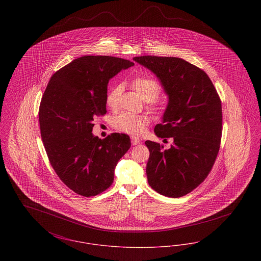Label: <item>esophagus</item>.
I'll return each mask as SVG.
<instances>
[{
  "label": "esophagus",
  "mask_w": 261,
  "mask_h": 261,
  "mask_svg": "<svg viewBox=\"0 0 261 261\" xmlns=\"http://www.w3.org/2000/svg\"><path fill=\"white\" fill-rule=\"evenodd\" d=\"M131 143L133 146H136L138 144H140V140L136 137H131Z\"/></svg>",
  "instance_id": "obj_1"
}]
</instances>
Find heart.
Returning a JSON list of instances; mask_svg holds the SVG:
<instances>
[{"instance_id":"obj_1","label":"heart","mask_w":261,"mask_h":261,"mask_svg":"<svg viewBox=\"0 0 261 261\" xmlns=\"http://www.w3.org/2000/svg\"><path fill=\"white\" fill-rule=\"evenodd\" d=\"M133 87L138 95L146 100L151 101L156 99L161 94L160 84L149 77H138L133 81ZM122 92L121 85H116L110 90L107 95L106 103L110 109H116L119 102V96ZM149 123V117L147 115H136L129 112H123L113 118V127L125 134L131 136H141Z\"/></svg>"}]
</instances>
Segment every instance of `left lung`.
I'll return each instance as SVG.
<instances>
[{
	"mask_svg": "<svg viewBox=\"0 0 261 261\" xmlns=\"http://www.w3.org/2000/svg\"><path fill=\"white\" fill-rule=\"evenodd\" d=\"M155 75L168 97L159 138H172L170 149L146 141L149 186L169 198L183 197L206 178L219 151L221 100L210 77L180 58L143 56L133 59ZM166 140V139H165Z\"/></svg>",
	"mask_w": 261,
	"mask_h": 261,
	"instance_id": "1",
	"label": "left lung"
}]
</instances>
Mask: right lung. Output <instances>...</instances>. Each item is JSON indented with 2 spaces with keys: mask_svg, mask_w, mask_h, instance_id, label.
Here are the masks:
<instances>
[{
  "mask_svg": "<svg viewBox=\"0 0 261 261\" xmlns=\"http://www.w3.org/2000/svg\"><path fill=\"white\" fill-rule=\"evenodd\" d=\"M134 62L109 56H84L50 77L39 109L41 137L50 164L78 195L97 196L112 185L114 169L131 147L130 137L92 133L94 117L107 112L108 84Z\"/></svg>",
  "mask_w": 261,
  "mask_h": 261,
  "instance_id": "right-lung-1",
  "label": "right lung"
}]
</instances>
